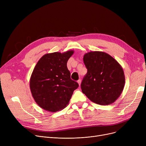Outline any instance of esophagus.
<instances>
[{
    "label": "esophagus",
    "instance_id": "obj_1",
    "mask_svg": "<svg viewBox=\"0 0 146 146\" xmlns=\"http://www.w3.org/2000/svg\"><path fill=\"white\" fill-rule=\"evenodd\" d=\"M78 83H79V86H80V84H81V80H80V79L78 80Z\"/></svg>",
    "mask_w": 146,
    "mask_h": 146
}]
</instances>
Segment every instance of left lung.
Segmentation results:
<instances>
[{
	"label": "left lung",
	"mask_w": 146,
	"mask_h": 146,
	"mask_svg": "<svg viewBox=\"0 0 146 146\" xmlns=\"http://www.w3.org/2000/svg\"><path fill=\"white\" fill-rule=\"evenodd\" d=\"M88 69L81 83L82 92L93 102L110 105L121 95L125 76L121 65L108 54L90 51L83 56Z\"/></svg>",
	"instance_id": "left-lung-1"
}]
</instances>
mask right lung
<instances>
[{
	"label": "right lung",
	"mask_w": 146,
	"mask_h": 146,
	"mask_svg": "<svg viewBox=\"0 0 146 146\" xmlns=\"http://www.w3.org/2000/svg\"><path fill=\"white\" fill-rule=\"evenodd\" d=\"M74 52L46 54L38 61L31 76L29 85L36 103L52 112L64 109L79 84L71 79L67 61Z\"/></svg>",
	"instance_id": "obj_1"
}]
</instances>
